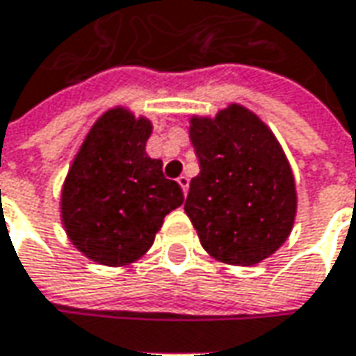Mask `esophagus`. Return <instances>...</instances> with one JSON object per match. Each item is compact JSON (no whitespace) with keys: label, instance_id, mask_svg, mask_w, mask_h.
Masks as SVG:
<instances>
[{"label":"esophagus","instance_id":"esophagus-1","mask_svg":"<svg viewBox=\"0 0 356 356\" xmlns=\"http://www.w3.org/2000/svg\"><path fill=\"white\" fill-rule=\"evenodd\" d=\"M178 184H180V188L184 190V194L188 192V188H190V178L186 176V174H182L180 178H178Z\"/></svg>","mask_w":356,"mask_h":356}]
</instances>
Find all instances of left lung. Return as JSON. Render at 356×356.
Here are the masks:
<instances>
[{"instance_id":"1","label":"left lung","mask_w":356,"mask_h":356,"mask_svg":"<svg viewBox=\"0 0 356 356\" xmlns=\"http://www.w3.org/2000/svg\"><path fill=\"white\" fill-rule=\"evenodd\" d=\"M200 174L184 212L216 261L255 266L289 238L297 213L293 170L261 118L232 103L216 117H190Z\"/></svg>"}]
</instances>
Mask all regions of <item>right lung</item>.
Instances as JSON below:
<instances>
[{
	"label": "right lung",
	"mask_w": 356,
	"mask_h": 356,
	"mask_svg": "<svg viewBox=\"0 0 356 356\" xmlns=\"http://www.w3.org/2000/svg\"><path fill=\"white\" fill-rule=\"evenodd\" d=\"M152 122L127 106L104 111L90 127L61 188L67 238L90 261L122 267L152 248L166 213L184 194L146 154Z\"/></svg>",
	"instance_id": "obj_1"
}]
</instances>
